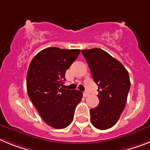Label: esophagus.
<instances>
[{
    "label": "esophagus",
    "instance_id": "esophagus-1",
    "mask_svg": "<svg viewBox=\"0 0 150 150\" xmlns=\"http://www.w3.org/2000/svg\"><path fill=\"white\" fill-rule=\"evenodd\" d=\"M88 95H89V93H88V92H84V93H83V96H84V97H88Z\"/></svg>",
    "mask_w": 150,
    "mask_h": 150
}]
</instances>
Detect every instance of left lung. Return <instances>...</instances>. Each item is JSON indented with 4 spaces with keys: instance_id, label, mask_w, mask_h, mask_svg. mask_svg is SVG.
I'll list each match as a JSON object with an SVG mask.
<instances>
[{
    "instance_id": "1",
    "label": "left lung",
    "mask_w": 150,
    "mask_h": 150,
    "mask_svg": "<svg viewBox=\"0 0 150 150\" xmlns=\"http://www.w3.org/2000/svg\"><path fill=\"white\" fill-rule=\"evenodd\" d=\"M94 82L98 86L99 102L91 109V123L106 130L115 125L125 107L131 87L129 74L119 61L100 48L82 50Z\"/></svg>"
}]
</instances>
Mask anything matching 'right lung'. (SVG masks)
Returning <instances> with one entry per match:
<instances>
[{
    "instance_id": "obj_1",
    "label": "right lung",
    "mask_w": 150,
    "mask_h": 150,
    "mask_svg": "<svg viewBox=\"0 0 150 150\" xmlns=\"http://www.w3.org/2000/svg\"><path fill=\"white\" fill-rule=\"evenodd\" d=\"M80 50L47 47L39 52L28 66L27 92L43 120L62 129L73 120L75 107L83 97L79 90L63 89L65 74L79 57Z\"/></svg>"
}]
</instances>
